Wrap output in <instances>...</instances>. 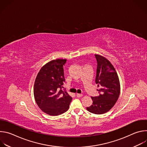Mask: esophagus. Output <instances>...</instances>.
Listing matches in <instances>:
<instances>
[{"label": "esophagus", "mask_w": 147, "mask_h": 147, "mask_svg": "<svg viewBox=\"0 0 147 147\" xmlns=\"http://www.w3.org/2000/svg\"><path fill=\"white\" fill-rule=\"evenodd\" d=\"M76 96H77V97L80 98V97H81L82 96V94H77Z\"/></svg>", "instance_id": "34e87169"}]
</instances>
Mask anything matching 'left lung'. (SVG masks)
I'll use <instances>...</instances> for the list:
<instances>
[{
  "label": "left lung",
  "mask_w": 147,
  "mask_h": 147,
  "mask_svg": "<svg viewBox=\"0 0 147 147\" xmlns=\"http://www.w3.org/2000/svg\"><path fill=\"white\" fill-rule=\"evenodd\" d=\"M95 57L98 63L95 82L99 95L91 97L92 105L87 110L100 115L109 111L115 105L120 95V84L117 73L110 61L98 54H95Z\"/></svg>",
  "instance_id": "obj_1"
}]
</instances>
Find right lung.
Listing matches in <instances>:
<instances>
[{
  "label": "right lung",
  "mask_w": 147,
  "mask_h": 147,
  "mask_svg": "<svg viewBox=\"0 0 147 147\" xmlns=\"http://www.w3.org/2000/svg\"><path fill=\"white\" fill-rule=\"evenodd\" d=\"M67 59H57L41 67L35 80L34 95L36 104L44 113L58 116L66 112L72 98L61 90L65 81L64 69Z\"/></svg>",
  "instance_id": "right-lung-1"
}]
</instances>
